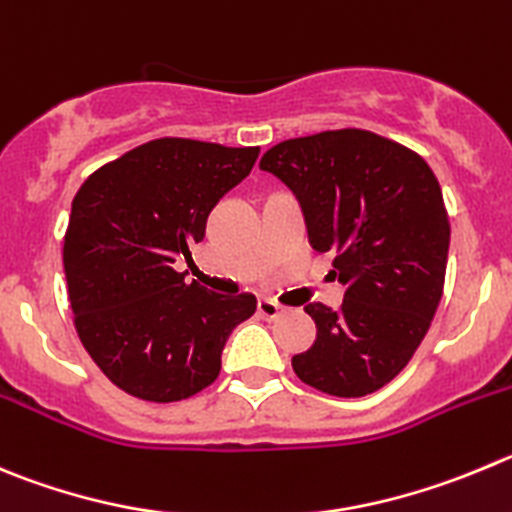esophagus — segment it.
Returning a JSON list of instances; mask_svg holds the SVG:
<instances>
[{
    "instance_id": "obj_1",
    "label": "esophagus",
    "mask_w": 512,
    "mask_h": 512,
    "mask_svg": "<svg viewBox=\"0 0 512 512\" xmlns=\"http://www.w3.org/2000/svg\"><path fill=\"white\" fill-rule=\"evenodd\" d=\"M257 310H260L262 318H267V321H275V318H280V315L285 313V308L280 303H275V300H267L262 298L260 303H257Z\"/></svg>"
}]
</instances>
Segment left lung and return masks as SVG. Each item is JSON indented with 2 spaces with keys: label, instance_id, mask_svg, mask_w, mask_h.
<instances>
[{
  "label": "left lung",
  "instance_id": "obj_1",
  "mask_svg": "<svg viewBox=\"0 0 512 512\" xmlns=\"http://www.w3.org/2000/svg\"><path fill=\"white\" fill-rule=\"evenodd\" d=\"M260 169L295 191L308 237L333 252L346 298L305 305L318 336L293 356L300 381L366 396L412 361L442 300L450 217L427 161L391 138L338 128L267 148Z\"/></svg>",
  "mask_w": 512,
  "mask_h": 512
}]
</instances>
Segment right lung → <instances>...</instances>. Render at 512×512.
I'll list each match as a JSON object with an SVG mask.
<instances>
[{"label": "right lung", "instance_id": "add662e5", "mask_svg": "<svg viewBox=\"0 0 512 512\" xmlns=\"http://www.w3.org/2000/svg\"><path fill=\"white\" fill-rule=\"evenodd\" d=\"M260 146L156 138L95 169L73 199L62 265L75 331L118 389L181 401L207 389L255 295L186 283L207 217L255 166Z\"/></svg>", "mask_w": 512, "mask_h": 512}]
</instances>
